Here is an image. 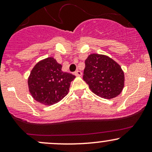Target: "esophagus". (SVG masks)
Wrapping results in <instances>:
<instances>
[{
	"label": "esophagus",
	"instance_id": "esophagus-1",
	"mask_svg": "<svg viewBox=\"0 0 152 152\" xmlns=\"http://www.w3.org/2000/svg\"><path fill=\"white\" fill-rule=\"evenodd\" d=\"M74 74H75V76H81V75H82V73H81V71H76V72L74 73Z\"/></svg>",
	"mask_w": 152,
	"mask_h": 152
}]
</instances>
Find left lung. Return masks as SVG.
<instances>
[{
  "mask_svg": "<svg viewBox=\"0 0 152 152\" xmlns=\"http://www.w3.org/2000/svg\"><path fill=\"white\" fill-rule=\"evenodd\" d=\"M83 80L96 95L111 99L121 93L124 73L117 62L108 56L91 53L85 61Z\"/></svg>",
  "mask_w": 152,
  "mask_h": 152,
  "instance_id": "left-lung-1",
  "label": "left lung"
}]
</instances>
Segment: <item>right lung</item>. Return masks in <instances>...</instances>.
<instances>
[{"instance_id":"1","label":"right lung","mask_w":152,"mask_h":152,"mask_svg":"<svg viewBox=\"0 0 152 152\" xmlns=\"http://www.w3.org/2000/svg\"><path fill=\"white\" fill-rule=\"evenodd\" d=\"M62 65L53 57L38 61L28 78L29 92L36 102L51 106L60 102L69 93L74 75L61 70Z\"/></svg>"}]
</instances>
